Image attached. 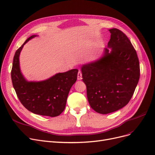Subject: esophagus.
<instances>
[{
    "label": "esophagus",
    "mask_w": 155,
    "mask_h": 155,
    "mask_svg": "<svg viewBox=\"0 0 155 155\" xmlns=\"http://www.w3.org/2000/svg\"><path fill=\"white\" fill-rule=\"evenodd\" d=\"M77 79L78 80H82V71L79 70L78 72V75H77Z\"/></svg>",
    "instance_id": "esophagus-1"
}]
</instances>
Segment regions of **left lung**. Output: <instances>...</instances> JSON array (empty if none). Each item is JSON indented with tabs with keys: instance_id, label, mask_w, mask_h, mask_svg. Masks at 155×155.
I'll list each match as a JSON object with an SVG mask.
<instances>
[{
	"instance_id": "obj_1",
	"label": "left lung",
	"mask_w": 155,
	"mask_h": 155,
	"mask_svg": "<svg viewBox=\"0 0 155 155\" xmlns=\"http://www.w3.org/2000/svg\"><path fill=\"white\" fill-rule=\"evenodd\" d=\"M109 31L104 56L81 69L89 104L101 114L116 111L129 103L140 77L139 59L129 38L117 28Z\"/></svg>"
}]
</instances>
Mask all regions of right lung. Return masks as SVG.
I'll list each match as a JSON object with an SVG mask.
<instances>
[{"instance_id":"obj_1","label":"right lung","mask_w":155,"mask_h":155,"mask_svg":"<svg viewBox=\"0 0 155 155\" xmlns=\"http://www.w3.org/2000/svg\"><path fill=\"white\" fill-rule=\"evenodd\" d=\"M30 37L15 52L11 70L13 87L20 102L30 111L37 115L54 117L64 110L67 97L77 78V69L59 73L44 81L27 82L20 71L19 56Z\"/></svg>"}]
</instances>
